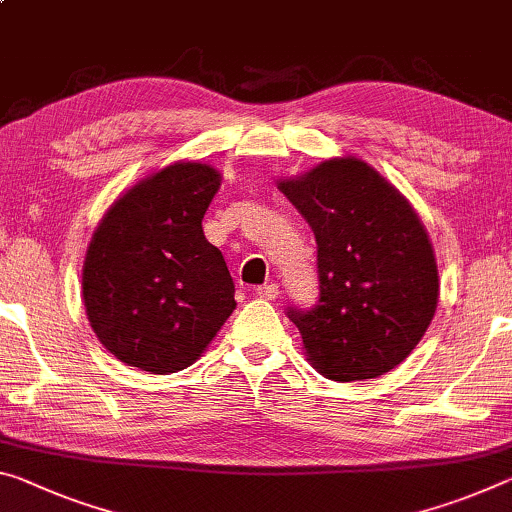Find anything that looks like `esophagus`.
<instances>
[{"label":"esophagus","instance_id":"34e87169","mask_svg":"<svg viewBox=\"0 0 512 512\" xmlns=\"http://www.w3.org/2000/svg\"><path fill=\"white\" fill-rule=\"evenodd\" d=\"M278 294H280V289H278V285H262V287H257L255 289V296H259V298H264V300H275L278 298Z\"/></svg>","mask_w":512,"mask_h":512}]
</instances>
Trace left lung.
<instances>
[{
  "label": "left lung",
  "mask_w": 512,
  "mask_h": 512,
  "mask_svg": "<svg viewBox=\"0 0 512 512\" xmlns=\"http://www.w3.org/2000/svg\"><path fill=\"white\" fill-rule=\"evenodd\" d=\"M316 239L319 300L289 307L307 360L330 380L378 378L408 358L433 321L440 280L415 209L355 157L278 182Z\"/></svg>",
  "instance_id": "8db88e82"
}]
</instances>
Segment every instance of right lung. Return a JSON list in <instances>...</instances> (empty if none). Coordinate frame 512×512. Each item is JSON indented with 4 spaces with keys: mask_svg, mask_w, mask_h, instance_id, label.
<instances>
[{
    "mask_svg": "<svg viewBox=\"0 0 512 512\" xmlns=\"http://www.w3.org/2000/svg\"><path fill=\"white\" fill-rule=\"evenodd\" d=\"M221 173L177 161L113 202L88 243L81 294L120 362L175 373L196 362L234 307V282L202 218Z\"/></svg>",
    "mask_w": 512,
    "mask_h": 512,
    "instance_id": "add662e5",
    "label": "right lung"
}]
</instances>
